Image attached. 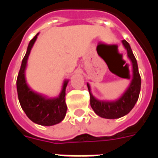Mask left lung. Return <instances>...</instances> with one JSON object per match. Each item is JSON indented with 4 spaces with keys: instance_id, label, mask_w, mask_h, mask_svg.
<instances>
[{
    "instance_id": "8db88e82",
    "label": "left lung",
    "mask_w": 158,
    "mask_h": 158,
    "mask_svg": "<svg viewBox=\"0 0 158 158\" xmlns=\"http://www.w3.org/2000/svg\"><path fill=\"white\" fill-rule=\"evenodd\" d=\"M122 43L127 51L128 57L132 64L133 74L129 87L122 96L115 101H100L93 96L90 90V86L89 84H87L90 96V106L98 116L104 118L115 119L125 116L133 109L139 98L141 79L138 70L137 61L133 54L129 43L125 40H122Z\"/></svg>"
}]
</instances>
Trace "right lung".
Returning a JSON list of instances; mask_svg holds the SVG:
<instances>
[{"label":"right lung","instance_id":"right-lung-1","mask_svg":"<svg viewBox=\"0 0 158 158\" xmlns=\"http://www.w3.org/2000/svg\"><path fill=\"white\" fill-rule=\"evenodd\" d=\"M39 33L29 43L27 52L23 59L21 68L17 79V90L19 102L22 109L27 117L32 122L43 126L55 125L62 122L67 113L65 102L66 87L69 80L65 79L62 85V90L58 96L49 98L41 94L34 91L28 85L25 78L27 62Z\"/></svg>","mask_w":158,"mask_h":158}]
</instances>
